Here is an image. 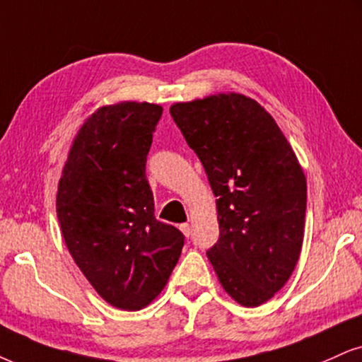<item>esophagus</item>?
Here are the masks:
<instances>
[{"instance_id":"esophagus-1","label":"esophagus","mask_w":362,"mask_h":362,"mask_svg":"<svg viewBox=\"0 0 362 362\" xmlns=\"http://www.w3.org/2000/svg\"><path fill=\"white\" fill-rule=\"evenodd\" d=\"M180 230L182 231V235H185V236H189V235H191V226H189V223H182V225L180 226Z\"/></svg>"}]
</instances>
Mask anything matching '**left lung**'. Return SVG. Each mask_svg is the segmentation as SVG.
<instances>
[{"instance_id": "left-lung-1", "label": "left lung", "mask_w": 362, "mask_h": 362, "mask_svg": "<svg viewBox=\"0 0 362 362\" xmlns=\"http://www.w3.org/2000/svg\"><path fill=\"white\" fill-rule=\"evenodd\" d=\"M169 112L218 198L220 238L206 255L221 287L243 307L265 304L290 279L304 242L307 182L292 146L243 93L177 102Z\"/></svg>"}]
</instances>
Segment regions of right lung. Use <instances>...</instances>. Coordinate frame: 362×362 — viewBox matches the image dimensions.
<instances>
[{"label":"right lung","instance_id":"add662e5","mask_svg":"<svg viewBox=\"0 0 362 362\" xmlns=\"http://www.w3.org/2000/svg\"><path fill=\"white\" fill-rule=\"evenodd\" d=\"M163 107L102 105L66 156L57 216L74 262L107 304L141 310L166 287L185 236L154 216L146 159Z\"/></svg>","mask_w":362,"mask_h":362}]
</instances>
